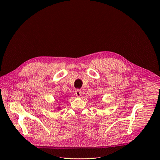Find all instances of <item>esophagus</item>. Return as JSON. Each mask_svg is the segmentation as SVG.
Segmentation results:
<instances>
[{"instance_id":"obj_1","label":"esophagus","mask_w":160,"mask_h":160,"mask_svg":"<svg viewBox=\"0 0 160 160\" xmlns=\"http://www.w3.org/2000/svg\"><path fill=\"white\" fill-rule=\"evenodd\" d=\"M75 95H76V96L78 97V98L80 97L81 95H82L81 90H78V89L76 90V91H75Z\"/></svg>"}]
</instances>
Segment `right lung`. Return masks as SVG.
<instances>
[{
	"instance_id": "1",
	"label": "right lung",
	"mask_w": 160,
	"mask_h": 160,
	"mask_svg": "<svg viewBox=\"0 0 160 160\" xmlns=\"http://www.w3.org/2000/svg\"><path fill=\"white\" fill-rule=\"evenodd\" d=\"M57 109H58V110H60V109H61V108H60V107H59H59H58V108H57Z\"/></svg>"
}]
</instances>
